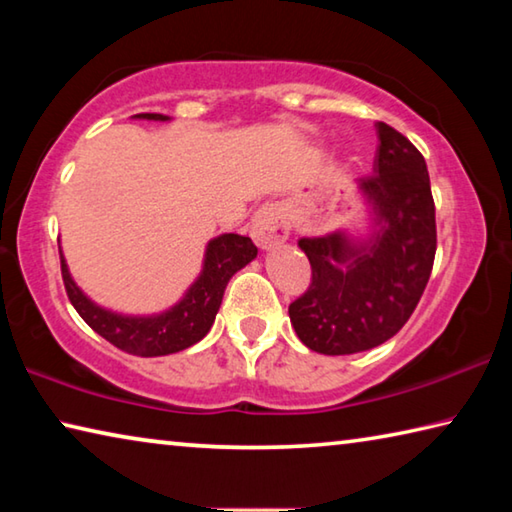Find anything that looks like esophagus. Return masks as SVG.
<instances>
[{
    "instance_id": "obj_1",
    "label": "esophagus",
    "mask_w": 512,
    "mask_h": 512,
    "mask_svg": "<svg viewBox=\"0 0 512 512\" xmlns=\"http://www.w3.org/2000/svg\"><path fill=\"white\" fill-rule=\"evenodd\" d=\"M289 221L287 210L282 203H264L253 216L250 223V235L259 248H273L289 239Z\"/></svg>"
}]
</instances>
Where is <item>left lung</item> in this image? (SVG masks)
<instances>
[{
    "label": "left lung",
    "instance_id": "obj_1",
    "mask_svg": "<svg viewBox=\"0 0 512 512\" xmlns=\"http://www.w3.org/2000/svg\"><path fill=\"white\" fill-rule=\"evenodd\" d=\"M372 176L354 180L363 230L302 237L311 284L291 302L298 339L318 354H357L395 336L418 307L436 257V207L427 162L384 121Z\"/></svg>",
    "mask_w": 512,
    "mask_h": 512
}]
</instances>
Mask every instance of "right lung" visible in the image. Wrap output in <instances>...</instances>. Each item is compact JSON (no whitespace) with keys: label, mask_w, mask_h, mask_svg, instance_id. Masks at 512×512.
I'll use <instances>...</instances> for the list:
<instances>
[{"label":"right lung","mask_w":512,"mask_h":512,"mask_svg":"<svg viewBox=\"0 0 512 512\" xmlns=\"http://www.w3.org/2000/svg\"><path fill=\"white\" fill-rule=\"evenodd\" d=\"M133 119L171 121V117L158 115V112H144ZM58 250L67 296L79 316L115 348L137 354V357H164V354L183 352L201 341L219 314L223 293L232 275L257 257V246L250 237L225 232V235L207 241L201 273L196 275V280L189 284L180 300L167 309L153 311V314H124V311L108 309L94 302L69 273L60 239Z\"/></svg>","instance_id":"add662e5"}]
</instances>
